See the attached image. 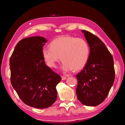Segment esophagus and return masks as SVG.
<instances>
[{
	"label": "esophagus",
	"instance_id": "34e87169",
	"mask_svg": "<svg viewBox=\"0 0 125 125\" xmlns=\"http://www.w3.org/2000/svg\"><path fill=\"white\" fill-rule=\"evenodd\" d=\"M62 80H64L67 79V77H64V76H62Z\"/></svg>",
	"mask_w": 125,
	"mask_h": 125
}]
</instances>
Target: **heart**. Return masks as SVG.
<instances>
[{
	"mask_svg": "<svg viewBox=\"0 0 125 125\" xmlns=\"http://www.w3.org/2000/svg\"><path fill=\"white\" fill-rule=\"evenodd\" d=\"M50 47H44L42 51L46 64L50 68H56L62 60V70L66 72L83 69L89 57V46L80 38L61 36L51 42Z\"/></svg>",
	"mask_w": 125,
	"mask_h": 125,
	"instance_id": "obj_1",
	"label": "heart"
}]
</instances>
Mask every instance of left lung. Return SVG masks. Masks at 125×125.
<instances>
[{
    "instance_id": "obj_1",
    "label": "left lung",
    "mask_w": 125,
    "mask_h": 125,
    "mask_svg": "<svg viewBox=\"0 0 125 125\" xmlns=\"http://www.w3.org/2000/svg\"><path fill=\"white\" fill-rule=\"evenodd\" d=\"M90 47L89 57L84 69L76 75V93L82 104L95 106L104 101L115 80L114 59L100 39L82 30Z\"/></svg>"
}]
</instances>
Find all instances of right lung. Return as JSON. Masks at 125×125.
Instances as JSON below:
<instances>
[{
    "instance_id": "obj_1",
    "label": "right lung",
    "mask_w": 125,
    "mask_h": 125,
    "mask_svg": "<svg viewBox=\"0 0 125 125\" xmlns=\"http://www.w3.org/2000/svg\"><path fill=\"white\" fill-rule=\"evenodd\" d=\"M45 38H25L18 42L10 58L12 87L25 104L45 109L56 100L61 76L46 65L42 56Z\"/></svg>"
}]
</instances>
